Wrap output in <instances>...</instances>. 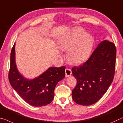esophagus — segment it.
Returning a JSON list of instances; mask_svg holds the SVG:
<instances>
[{
    "label": "esophagus",
    "mask_w": 123,
    "mask_h": 123,
    "mask_svg": "<svg viewBox=\"0 0 123 123\" xmlns=\"http://www.w3.org/2000/svg\"><path fill=\"white\" fill-rule=\"evenodd\" d=\"M72 74V72H71V70L69 69H65V76L68 77L70 76V75Z\"/></svg>",
    "instance_id": "34e87169"
}]
</instances>
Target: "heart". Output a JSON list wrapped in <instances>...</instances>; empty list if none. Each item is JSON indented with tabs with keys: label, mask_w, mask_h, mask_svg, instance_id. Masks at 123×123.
Instances as JSON below:
<instances>
[{
	"label": "heart",
	"mask_w": 123,
	"mask_h": 123,
	"mask_svg": "<svg viewBox=\"0 0 123 123\" xmlns=\"http://www.w3.org/2000/svg\"><path fill=\"white\" fill-rule=\"evenodd\" d=\"M93 44V37L90 33L85 32L80 27L74 29L68 36L59 42L62 50L68 49V58L71 63L78 64L82 62L89 55Z\"/></svg>",
	"instance_id": "1"
}]
</instances>
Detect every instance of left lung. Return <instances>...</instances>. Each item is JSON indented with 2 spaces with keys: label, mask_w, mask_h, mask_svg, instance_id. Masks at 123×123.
Listing matches in <instances>:
<instances>
[{
  "label": "left lung",
  "mask_w": 123,
  "mask_h": 123,
  "mask_svg": "<svg viewBox=\"0 0 123 123\" xmlns=\"http://www.w3.org/2000/svg\"><path fill=\"white\" fill-rule=\"evenodd\" d=\"M116 60L115 44L105 40L98 44L85 63L72 68L73 75L77 80L72 91L75 102L90 105L102 97L114 79Z\"/></svg>",
  "instance_id": "obj_1"
}]
</instances>
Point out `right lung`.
Here are the masks:
<instances>
[{"instance_id": "obj_1", "label": "right lung", "mask_w": 123, "mask_h": 123, "mask_svg": "<svg viewBox=\"0 0 123 123\" xmlns=\"http://www.w3.org/2000/svg\"><path fill=\"white\" fill-rule=\"evenodd\" d=\"M65 67H50L39 76L28 79L21 74L15 62V43L11 49L9 80L11 86L28 104L42 107L50 103L54 98V89L65 77Z\"/></svg>"}]
</instances>
